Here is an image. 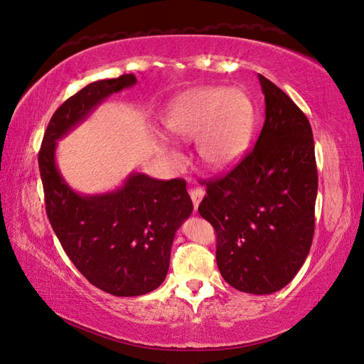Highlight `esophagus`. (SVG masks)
Instances as JSON below:
<instances>
[{
  "label": "esophagus",
  "mask_w": 364,
  "mask_h": 364,
  "mask_svg": "<svg viewBox=\"0 0 364 364\" xmlns=\"http://www.w3.org/2000/svg\"><path fill=\"white\" fill-rule=\"evenodd\" d=\"M188 193H190L191 201H193V208L196 210L198 205H200V203L203 201V198H204V190L200 188V187H191Z\"/></svg>",
  "instance_id": "obj_1"
}]
</instances>
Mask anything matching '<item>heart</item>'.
I'll use <instances>...</instances> for the list:
<instances>
[{
	"label": "heart",
	"instance_id": "heart-1",
	"mask_svg": "<svg viewBox=\"0 0 364 364\" xmlns=\"http://www.w3.org/2000/svg\"><path fill=\"white\" fill-rule=\"evenodd\" d=\"M171 134L181 142L198 144L205 166L230 169L244 159L255 129V107L239 88L204 87L188 93L164 117ZM176 164L183 156L169 150Z\"/></svg>",
	"mask_w": 364,
	"mask_h": 364
}]
</instances>
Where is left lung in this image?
<instances>
[{"mask_svg": "<svg viewBox=\"0 0 364 364\" xmlns=\"http://www.w3.org/2000/svg\"><path fill=\"white\" fill-rule=\"evenodd\" d=\"M264 125L255 149L205 183L200 214L217 232V266L236 290H282L309 255L318 177L311 123L289 95L258 74Z\"/></svg>", "mask_w": 364, "mask_h": 364, "instance_id": "8db88e82", "label": "left lung"}]
</instances>
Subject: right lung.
<instances>
[{"label":"right lung","mask_w":364,"mask_h":364,"mask_svg":"<svg viewBox=\"0 0 364 364\" xmlns=\"http://www.w3.org/2000/svg\"><path fill=\"white\" fill-rule=\"evenodd\" d=\"M134 74L88 84L61 105L39 150L46 210L66 255L88 282L114 296H139L163 284L177 230L193 210L185 181L132 173L120 187L82 195L61 176L58 141L102 101L136 84Z\"/></svg>","instance_id":"add662e5"}]
</instances>
